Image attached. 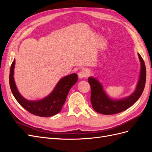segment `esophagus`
I'll list each match as a JSON object with an SVG mask.
<instances>
[{"mask_svg": "<svg viewBox=\"0 0 152 152\" xmlns=\"http://www.w3.org/2000/svg\"><path fill=\"white\" fill-rule=\"evenodd\" d=\"M78 76L80 79H82V78H85L87 77V73L85 70H82L79 73H78Z\"/></svg>", "mask_w": 152, "mask_h": 152, "instance_id": "esophagus-1", "label": "esophagus"}]
</instances>
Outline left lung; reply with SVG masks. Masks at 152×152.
I'll use <instances>...</instances> for the list:
<instances>
[{
    "mask_svg": "<svg viewBox=\"0 0 152 152\" xmlns=\"http://www.w3.org/2000/svg\"><path fill=\"white\" fill-rule=\"evenodd\" d=\"M138 56L141 61L140 80L136 91L127 98L120 100L110 99L104 93L102 84L94 78L89 77L88 82L91 89V102L96 112L103 115L118 113L131 107L140 98L145 88L146 72L143 59L140 54Z\"/></svg>",
    "mask_w": 152,
    "mask_h": 152,
    "instance_id": "obj_1",
    "label": "left lung"
}]
</instances>
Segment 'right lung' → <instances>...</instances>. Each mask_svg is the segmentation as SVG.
<instances>
[{
    "label": "right lung",
    "instance_id": "right-lung-1",
    "mask_svg": "<svg viewBox=\"0 0 152 152\" xmlns=\"http://www.w3.org/2000/svg\"><path fill=\"white\" fill-rule=\"evenodd\" d=\"M15 65V60H14L10 69V85L13 96L21 107L35 115L42 117L53 116L60 112L69 91L78 80L76 73L62 78L52 93L46 98L39 101H28L22 97L16 88L13 77Z\"/></svg>",
    "mask_w": 152,
    "mask_h": 152
}]
</instances>
